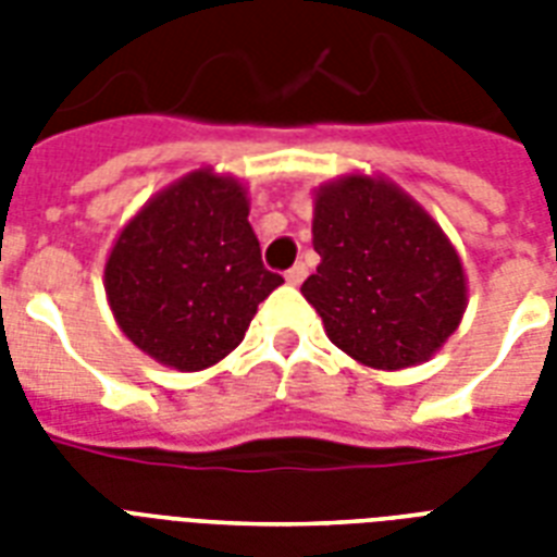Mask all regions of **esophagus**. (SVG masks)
<instances>
[{
	"mask_svg": "<svg viewBox=\"0 0 557 557\" xmlns=\"http://www.w3.org/2000/svg\"><path fill=\"white\" fill-rule=\"evenodd\" d=\"M286 280H288V283H292V286H300V283H304V280H306V265H304V262H295V265H292V269L286 271Z\"/></svg>",
	"mask_w": 557,
	"mask_h": 557,
	"instance_id": "esophagus-1",
	"label": "esophagus"
}]
</instances>
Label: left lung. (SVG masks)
Returning a JSON list of instances; mask_svg holds the SVG:
<instances>
[{
    "instance_id": "left-lung-1",
    "label": "left lung",
    "mask_w": 557,
    "mask_h": 557,
    "mask_svg": "<svg viewBox=\"0 0 557 557\" xmlns=\"http://www.w3.org/2000/svg\"><path fill=\"white\" fill-rule=\"evenodd\" d=\"M312 243L321 265L300 292L356 361L422 364L457 332L468 300L457 248L393 182L352 173L323 185Z\"/></svg>"
}]
</instances>
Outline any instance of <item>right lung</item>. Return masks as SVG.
<instances>
[{
  "instance_id": "1",
  "label": "right lung",
  "mask_w": 557,
  "mask_h": 557,
  "mask_svg": "<svg viewBox=\"0 0 557 557\" xmlns=\"http://www.w3.org/2000/svg\"><path fill=\"white\" fill-rule=\"evenodd\" d=\"M280 283L262 265L245 187L213 170L152 196L126 222L103 271L121 332L182 372L205 370L239 347L257 306Z\"/></svg>"
}]
</instances>
